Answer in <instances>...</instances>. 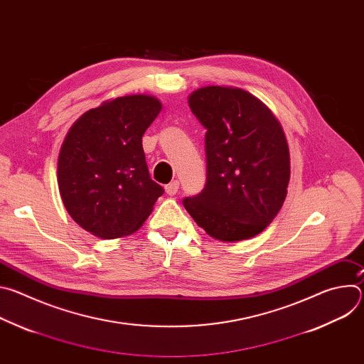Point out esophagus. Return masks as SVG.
<instances>
[{
    "mask_svg": "<svg viewBox=\"0 0 364 364\" xmlns=\"http://www.w3.org/2000/svg\"><path fill=\"white\" fill-rule=\"evenodd\" d=\"M178 187H180V183L177 180H174V181H171L170 184L166 186V191H167L168 196H174L178 191Z\"/></svg>",
    "mask_w": 364,
    "mask_h": 364,
    "instance_id": "34e87169",
    "label": "esophagus"
}]
</instances>
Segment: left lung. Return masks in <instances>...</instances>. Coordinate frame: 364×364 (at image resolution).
Listing matches in <instances>:
<instances>
[{
    "instance_id": "left-lung-1",
    "label": "left lung",
    "mask_w": 364,
    "mask_h": 364,
    "mask_svg": "<svg viewBox=\"0 0 364 364\" xmlns=\"http://www.w3.org/2000/svg\"><path fill=\"white\" fill-rule=\"evenodd\" d=\"M188 107L205 132V186L183 204L207 235L250 239L275 219L289 183V148L279 121L252 93L204 86Z\"/></svg>"
}]
</instances>
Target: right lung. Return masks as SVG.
Instances as JSON below:
<instances>
[{
  "instance_id": "obj_1",
  "label": "right lung",
  "mask_w": 364,
  "mask_h": 364,
  "mask_svg": "<svg viewBox=\"0 0 364 364\" xmlns=\"http://www.w3.org/2000/svg\"><path fill=\"white\" fill-rule=\"evenodd\" d=\"M151 95L102 102L69 129L59 154L58 184L70 218L100 239L136 232L164 188L151 180L142 135L161 112Z\"/></svg>"
}]
</instances>
